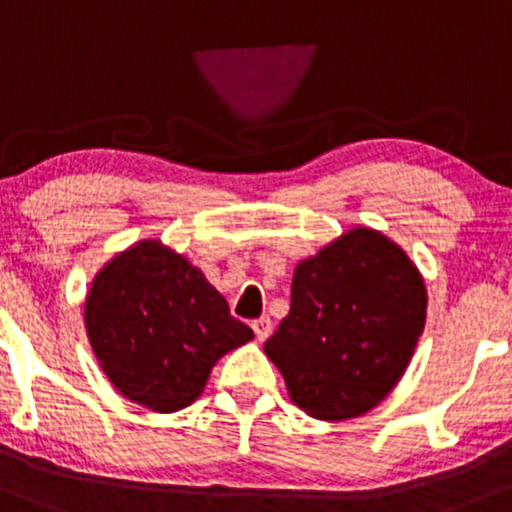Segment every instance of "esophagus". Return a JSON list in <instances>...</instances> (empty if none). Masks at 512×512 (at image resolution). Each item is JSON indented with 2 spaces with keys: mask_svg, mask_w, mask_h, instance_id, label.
<instances>
[{
  "mask_svg": "<svg viewBox=\"0 0 512 512\" xmlns=\"http://www.w3.org/2000/svg\"><path fill=\"white\" fill-rule=\"evenodd\" d=\"M251 329H254V333H256V338L258 341H266L268 336H271V319L268 317H261V319H256L254 324H251Z\"/></svg>",
  "mask_w": 512,
  "mask_h": 512,
  "instance_id": "esophagus-1",
  "label": "esophagus"
}]
</instances>
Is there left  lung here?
Returning a JSON list of instances; mask_svg holds the SVG:
<instances>
[{
	"mask_svg": "<svg viewBox=\"0 0 512 512\" xmlns=\"http://www.w3.org/2000/svg\"><path fill=\"white\" fill-rule=\"evenodd\" d=\"M426 283L401 246L355 227L300 261L266 341L290 399L321 421L363 416L396 387L426 326Z\"/></svg>",
	"mask_w": 512,
	"mask_h": 512,
	"instance_id": "8db88e82",
	"label": "left lung"
}]
</instances>
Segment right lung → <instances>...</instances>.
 <instances>
[{"label":"right lung","mask_w":512,"mask_h":512,"mask_svg":"<svg viewBox=\"0 0 512 512\" xmlns=\"http://www.w3.org/2000/svg\"><path fill=\"white\" fill-rule=\"evenodd\" d=\"M84 324L103 375L157 413L191 406L217 360L254 338L200 268L157 239L130 246L96 273Z\"/></svg>","instance_id":"add662e5"}]
</instances>
